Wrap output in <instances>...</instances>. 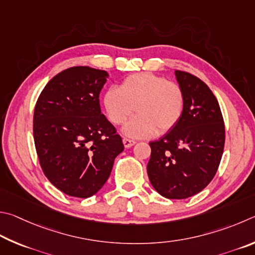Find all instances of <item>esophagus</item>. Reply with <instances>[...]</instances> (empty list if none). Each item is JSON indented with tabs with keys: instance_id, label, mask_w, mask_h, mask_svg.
I'll return each instance as SVG.
<instances>
[{
	"instance_id": "34e87169",
	"label": "esophagus",
	"mask_w": 255,
	"mask_h": 255,
	"mask_svg": "<svg viewBox=\"0 0 255 255\" xmlns=\"http://www.w3.org/2000/svg\"><path fill=\"white\" fill-rule=\"evenodd\" d=\"M123 143H124L125 148H131L132 145L135 144V141L131 140V139H128V137H123Z\"/></svg>"
}]
</instances>
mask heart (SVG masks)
<instances>
[{"mask_svg":"<svg viewBox=\"0 0 255 255\" xmlns=\"http://www.w3.org/2000/svg\"><path fill=\"white\" fill-rule=\"evenodd\" d=\"M110 121L123 124L137 112L123 128L131 137H149L171 131L184 113L185 94L176 82L153 73L128 76L118 87L107 89L103 97Z\"/></svg>","mask_w":255,"mask_h":255,"instance_id":"b5f03b06","label":"heart"}]
</instances>
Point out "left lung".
I'll return each instance as SVG.
<instances>
[{
  "label": "left lung",
  "instance_id": "8db88e82",
  "mask_svg": "<svg viewBox=\"0 0 255 255\" xmlns=\"http://www.w3.org/2000/svg\"><path fill=\"white\" fill-rule=\"evenodd\" d=\"M185 94L181 119L171 131L150 142L148 176L163 197L185 199L202 191L220 166L225 125L215 95L202 79L175 71Z\"/></svg>",
  "mask_w": 255,
  "mask_h": 255
}]
</instances>
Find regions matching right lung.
<instances>
[{
    "instance_id": "add662e5",
    "label": "right lung",
    "mask_w": 255,
    "mask_h": 255,
    "mask_svg": "<svg viewBox=\"0 0 255 255\" xmlns=\"http://www.w3.org/2000/svg\"><path fill=\"white\" fill-rule=\"evenodd\" d=\"M109 74L77 66L44 86L33 114V139L40 166L62 193L87 198L111 175L124 150L122 137L101 112L100 93Z\"/></svg>"
}]
</instances>
